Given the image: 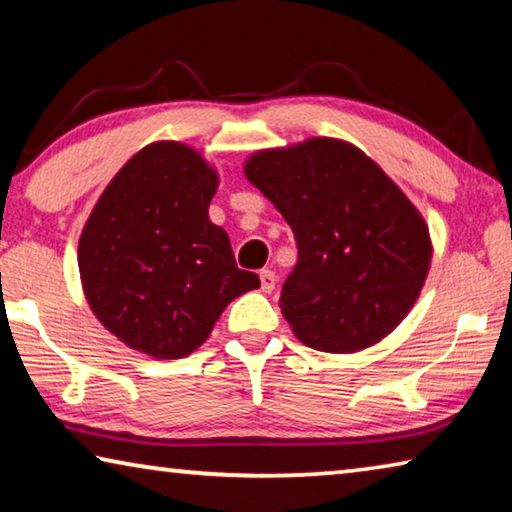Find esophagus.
Wrapping results in <instances>:
<instances>
[{
	"label": "esophagus",
	"instance_id": "esophagus-1",
	"mask_svg": "<svg viewBox=\"0 0 512 512\" xmlns=\"http://www.w3.org/2000/svg\"><path fill=\"white\" fill-rule=\"evenodd\" d=\"M259 282H262V291L264 293H271L275 289L277 277H275L273 271H262V273H259Z\"/></svg>",
	"mask_w": 512,
	"mask_h": 512
}]
</instances>
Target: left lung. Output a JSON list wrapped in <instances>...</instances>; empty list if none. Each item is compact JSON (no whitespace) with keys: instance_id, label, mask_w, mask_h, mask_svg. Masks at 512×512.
<instances>
[{"instance_id":"8db88e82","label":"left lung","mask_w":512,"mask_h":512,"mask_svg":"<svg viewBox=\"0 0 512 512\" xmlns=\"http://www.w3.org/2000/svg\"><path fill=\"white\" fill-rule=\"evenodd\" d=\"M244 171L296 237L280 296L293 334L323 352H357L391 334L431 262L429 228L402 189L332 137L259 151Z\"/></svg>"}]
</instances>
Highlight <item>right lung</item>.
Returning a JSON list of instances; mask_svg holds the SVG:
<instances>
[{
    "mask_svg": "<svg viewBox=\"0 0 512 512\" xmlns=\"http://www.w3.org/2000/svg\"><path fill=\"white\" fill-rule=\"evenodd\" d=\"M219 185L180 142L135 153L94 205L79 241L85 298L103 327L155 359L192 354L223 309L259 287L207 216Z\"/></svg>",
    "mask_w": 512,
    "mask_h": 512,
    "instance_id": "1",
    "label": "right lung"
}]
</instances>
